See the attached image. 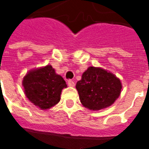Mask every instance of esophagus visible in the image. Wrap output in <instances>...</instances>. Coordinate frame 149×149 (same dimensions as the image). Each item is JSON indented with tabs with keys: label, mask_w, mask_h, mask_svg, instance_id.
<instances>
[{
	"label": "esophagus",
	"mask_w": 149,
	"mask_h": 149,
	"mask_svg": "<svg viewBox=\"0 0 149 149\" xmlns=\"http://www.w3.org/2000/svg\"><path fill=\"white\" fill-rule=\"evenodd\" d=\"M68 84L69 85V86H71V87H74V85H75L74 81H72V80H68Z\"/></svg>",
	"instance_id": "obj_1"
}]
</instances>
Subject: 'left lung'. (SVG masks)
Segmentation results:
<instances>
[{
	"label": "left lung",
	"instance_id": "1",
	"mask_svg": "<svg viewBox=\"0 0 149 149\" xmlns=\"http://www.w3.org/2000/svg\"><path fill=\"white\" fill-rule=\"evenodd\" d=\"M76 88L81 104L91 110L112 105L120 94L121 83L115 75L104 69L89 67L82 74Z\"/></svg>",
	"mask_w": 149,
	"mask_h": 149
}]
</instances>
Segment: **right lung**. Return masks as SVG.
<instances>
[{
	"label": "right lung",
	"instance_id": "1",
	"mask_svg": "<svg viewBox=\"0 0 149 149\" xmlns=\"http://www.w3.org/2000/svg\"><path fill=\"white\" fill-rule=\"evenodd\" d=\"M23 86L32 103L41 109H48L60 101L62 89L67 84L51 65H47L27 73L23 79Z\"/></svg>",
	"mask_w": 149,
	"mask_h": 149
}]
</instances>
